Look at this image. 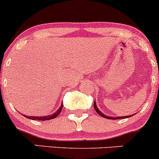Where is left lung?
<instances>
[{
	"mask_svg": "<svg viewBox=\"0 0 159 159\" xmlns=\"http://www.w3.org/2000/svg\"><path fill=\"white\" fill-rule=\"evenodd\" d=\"M93 106H94V109L95 110H96V112H97L98 114H99V116H102L103 118H106V119H126V118H129L131 117V116H132L133 115H131V116H122V117H109V116H105L104 114H102V112H100V111L99 110V109L97 108V106H96V102H94V104H93Z\"/></svg>",
	"mask_w": 159,
	"mask_h": 159,
	"instance_id": "8db88e82",
	"label": "left lung"
}]
</instances>
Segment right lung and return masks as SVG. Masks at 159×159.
Masks as SVG:
<instances>
[{"mask_svg":"<svg viewBox=\"0 0 159 159\" xmlns=\"http://www.w3.org/2000/svg\"><path fill=\"white\" fill-rule=\"evenodd\" d=\"M62 108H63V104L61 105V106L60 107V109L55 112V113L52 114L51 116H41V117H39V116H24L25 117H27V119H33V120H42V121H45V120H50V119H54V118L57 117L59 114L60 113L62 110Z\"/></svg>","mask_w":159,"mask_h":159,"instance_id":"add662e5","label":"right lung"}]
</instances>
